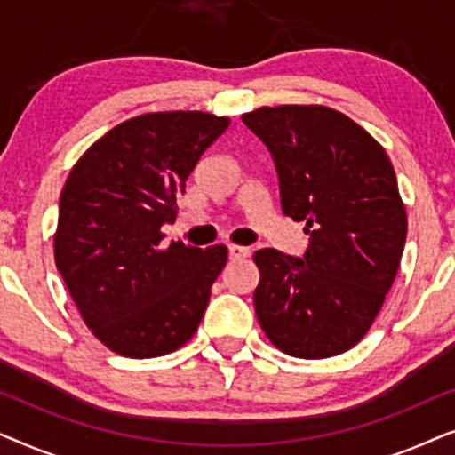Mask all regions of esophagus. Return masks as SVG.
Returning <instances> with one entry per match:
<instances>
[{"instance_id": "esophagus-1", "label": "esophagus", "mask_w": 455, "mask_h": 455, "mask_svg": "<svg viewBox=\"0 0 455 455\" xmlns=\"http://www.w3.org/2000/svg\"><path fill=\"white\" fill-rule=\"evenodd\" d=\"M228 252H229V259H232V260H240V259L251 257V248H246V246L229 244L228 246Z\"/></svg>"}]
</instances>
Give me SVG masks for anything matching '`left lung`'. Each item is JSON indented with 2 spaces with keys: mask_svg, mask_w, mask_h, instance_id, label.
I'll return each mask as SVG.
<instances>
[{
  "mask_svg": "<svg viewBox=\"0 0 455 455\" xmlns=\"http://www.w3.org/2000/svg\"><path fill=\"white\" fill-rule=\"evenodd\" d=\"M271 153L283 215L304 221V257L254 252L259 323L279 350L329 358L356 346L391 290L408 220L385 148L323 105H279L242 116Z\"/></svg>",
  "mask_w": 455,
  "mask_h": 455,
  "instance_id": "obj_1",
  "label": "left lung"
}]
</instances>
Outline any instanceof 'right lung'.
Wrapping results in <instances>:
<instances>
[{"label": "right lung", "instance_id": "right-lung-1", "mask_svg": "<svg viewBox=\"0 0 455 455\" xmlns=\"http://www.w3.org/2000/svg\"><path fill=\"white\" fill-rule=\"evenodd\" d=\"M228 117L161 111L122 122L72 167L60 196L55 265L95 338L128 358L195 335L228 248L161 244L176 196Z\"/></svg>", "mask_w": 455, "mask_h": 455}]
</instances>
